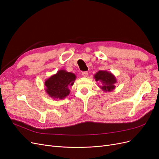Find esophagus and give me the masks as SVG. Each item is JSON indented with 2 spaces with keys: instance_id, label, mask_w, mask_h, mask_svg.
I'll use <instances>...</instances> for the list:
<instances>
[{
  "instance_id": "34e87169",
  "label": "esophagus",
  "mask_w": 159,
  "mask_h": 159,
  "mask_svg": "<svg viewBox=\"0 0 159 159\" xmlns=\"http://www.w3.org/2000/svg\"><path fill=\"white\" fill-rule=\"evenodd\" d=\"M81 75H82L83 77H85V78H86V77H88V73L87 71H83L82 73H81Z\"/></svg>"
}]
</instances>
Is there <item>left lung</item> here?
<instances>
[{"instance_id":"1","label":"left lung","mask_w":159,"mask_h":159,"mask_svg":"<svg viewBox=\"0 0 159 159\" xmlns=\"http://www.w3.org/2000/svg\"><path fill=\"white\" fill-rule=\"evenodd\" d=\"M94 78L96 81H99L102 85L99 88L105 92H111L115 89V84L117 82L115 76L107 70H99L94 75Z\"/></svg>"}]
</instances>
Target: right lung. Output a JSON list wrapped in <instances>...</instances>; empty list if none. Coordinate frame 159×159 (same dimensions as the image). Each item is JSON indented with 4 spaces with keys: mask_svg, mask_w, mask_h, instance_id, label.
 I'll return each instance as SVG.
<instances>
[{
    "mask_svg": "<svg viewBox=\"0 0 159 159\" xmlns=\"http://www.w3.org/2000/svg\"><path fill=\"white\" fill-rule=\"evenodd\" d=\"M76 75L65 70H60L45 80L46 92L53 99H63L70 93V88L74 84Z\"/></svg>",
    "mask_w": 159,
    "mask_h": 159,
    "instance_id": "add662e5",
    "label": "right lung"
}]
</instances>
